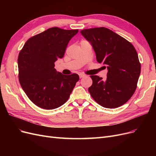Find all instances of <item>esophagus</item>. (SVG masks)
<instances>
[{
    "label": "esophagus",
    "mask_w": 156,
    "mask_h": 156,
    "mask_svg": "<svg viewBox=\"0 0 156 156\" xmlns=\"http://www.w3.org/2000/svg\"><path fill=\"white\" fill-rule=\"evenodd\" d=\"M86 76V75H84V74H79V77L80 78H83V77H85Z\"/></svg>",
    "instance_id": "34e87169"
}]
</instances>
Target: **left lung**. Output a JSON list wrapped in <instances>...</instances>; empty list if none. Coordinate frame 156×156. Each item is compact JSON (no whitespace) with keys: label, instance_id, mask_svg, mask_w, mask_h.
I'll use <instances>...</instances> for the list:
<instances>
[{"label":"left lung","instance_id":"1","mask_svg":"<svg viewBox=\"0 0 156 156\" xmlns=\"http://www.w3.org/2000/svg\"><path fill=\"white\" fill-rule=\"evenodd\" d=\"M82 35L90 43L99 63L107 66V79L90 75L88 91L101 106L114 108L128 101L136 88L140 73L137 53L129 41L105 27L83 29Z\"/></svg>","mask_w":156,"mask_h":156}]
</instances>
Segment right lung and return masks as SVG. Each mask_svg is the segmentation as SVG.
Returning <instances> with one entry per match:
<instances>
[{
	"mask_svg": "<svg viewBox=\"0 0 156 156\" xmlns=\"http://www.w3.org/2000/svg\"><path fill=\"white\" fill-rule=\"evenodd\" d=\"M78 30L52 27L28 40L18 56L19 80L30 100L44 109L66 102L79 77L57 72L55 62L62 58Z\"/></svg>",
	"mask_w": 156,
	"mask_h": 156,
	"instance_id": "add662e5",
	"label": "right lung"
}]
</instances>
